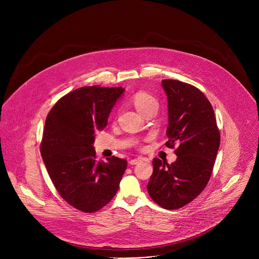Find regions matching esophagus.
Instances as JSON below:
<instances>
[{
    "label": "esophagus",
    "instance_id": "esophagus-1",
    "mask_svg": "<svg viewBox=\"0 0 259 259\" xmlns=\"http://www.w3.org/2000/svg\"><path fill=\"white\" fill-rule=\"evenodd\" d=\"M140 161H141V159H139V158H137V159H132V160L129 161V164H130V165H136V164L139 163Z\"/></svg>",
    "mask_w": 259,
    "mask_h": 259
}]
</instances>
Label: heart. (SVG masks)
Listing matches in <instances>:
<instances>
[{"instance_id":"b5f03b06","label":"heart","mask_w":259,"mask_h":259,"mask_svg":"<svg viewBox=\"0 0 259 259\" xmlns=\"http://www.w3.org/2000/svg\"><path fill=\"white\" fill-rule=\"evenodd\" d=\"M132 103L142 115H144L146 110L150 109L151 107L158 106V101L153 95L142 91H139L133 95Z\"/></svg>"}]
</instances>
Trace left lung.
Wrapping results in <instances>:
<instances>
[{"mask_svg":"<svg viewBox=\"0 0 259 259\" xmlns=\"http://www.w3.org/2000/svg\"><path fill=\"white\" fill-rule=\"evenodd\" d=\"M168 100V147L178 145L171 165L155 158L147 183L151 198L165 209H178L198 197L210 179L220 144L214 110L196 87L163 80Z\"/></svg>","mask_w":259,"mask_h":259,"instance_id":"8db88e82","label":"left lung"}]
</instances>
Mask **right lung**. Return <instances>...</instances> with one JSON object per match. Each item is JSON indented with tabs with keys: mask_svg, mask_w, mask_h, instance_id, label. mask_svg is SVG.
<instances>
[{
	"mask_svg": "<svg viewBox=\"0 0 259 259\" xmlns=\"http://www.w3.org/2000/svg\"><path fill=\"white\" fill-rule=\"evenodd\" d=\"M125 89L88 86L60 98L47 116L41 155L59 195L83 212H96L117 194L127 161H96L95 133L102 130Z\"/></svg>",
	"mask_w": 259,
	"mask_h": 259,
	"instance_id": "obj_1",
	"label": "right lung"
}]
</instances>
